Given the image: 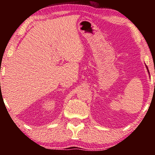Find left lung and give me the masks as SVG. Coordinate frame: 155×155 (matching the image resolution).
I'll list each match as a JSON object with an SVG mask.
<instances>
[{"label":"left lung","mask_w":155,"mask_h":155,"mask_svg":"<svg viewBox=\"0 0 155 155\" xmlns=\"http://www.w3.org/2000/svg\"><path fill=\"white\" fill-rule=\"evenodd\" d=\"M146 68H147V71H148V73H149V74H150V73H149V70H148V68H147V65H146Z\"/></svg>","instance_id":"left-lung-1"}]
</instances>
